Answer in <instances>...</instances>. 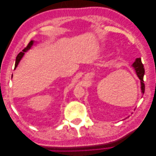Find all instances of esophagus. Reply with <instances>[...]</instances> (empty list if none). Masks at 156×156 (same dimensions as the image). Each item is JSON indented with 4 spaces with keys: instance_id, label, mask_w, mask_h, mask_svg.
Wrapping results in <instances>:
<instances>
[{
    "instance_id": "1",
    "label": "esophagus",
    "mask_w": 156,
    "mask_h": 156,
    "mask_svg": "<svg viewBox=\"0 0 156 156\" xmlns=\"http://www.w3.org/2000/svg\"><path fill=\"white\" fill-rule=\"evenodd\" d=\"M93 77V75H92V73H88V74H87V75H86V78H87V79H91V78H92Z\"/></svg>"
}]
</instances>
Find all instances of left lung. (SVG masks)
<instances>
[{"mask_svg": "<svg viewBox=\"0 0 156 156\" xmlns=\"http://www.w3.org/2000/svg\"><path fill=\"white\" fill-rule=\"evenodd\" d=\"M133 66L135 69V72L136 75H137L138 77L140 80V83H141V90H142V93H144V90H145V85L144 83V68L143 66V64L141 62L140 58H136L135 61V62L133 64Z\"/></svg>", "mask_w": 156, "mask_h": 156, "instance_id": "obj_1", "label": "left lung"}]
</instances>
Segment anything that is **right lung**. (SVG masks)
I'll return each instance as SVG.
<instances>
[{"label":"right lung","mask_w":156,"mask_h":156,"mask_svg":"<svg viewBox=\"0 0 156 156\" xmlns=\"http://www.w3.org/2000/svg\"><path fill=\"white\" fill-rule=\"evenodd\" d=\"M33 43H34V41H32V40H31V41L29 42V44L27 45V46L26 47V48L23 49L22 52H20V53L17 55V57H16V60L15 69H16V67L17 66V65H18L19 62H20V60L21 59V58L23 57V56L24 55V54H25V52L27 51L28 50L30 49V48L32 47V45H33Z\"/></svg>","instance_id":"1"}]
</instances>
